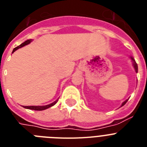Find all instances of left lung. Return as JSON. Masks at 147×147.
Masks as SVG:
<instances>
[{"mask_svg": "<svg viewBox=\"0 0 147 147\" xmlns=\"http://www.w3.org/2000/svg\"><path fill=\"white\" fill-rule=\"evenodd\" d=\"M131 59H132V60L133 61V63H132V64H133V67H134V68H135V70H136V73H138V65H137V63H136V61H135V59H133V58L131 57ZM127 100L124 101V102H123V103H122V105H121V107H122V106H124V105H125L126 103H127Z\"/></svg>", "mask_w": 147, "mask_h": 147, "instance_id": "1", "label": "left lung"}]
</instances>
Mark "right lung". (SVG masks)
I'll use <instances>...</instances> for the list:
<instances>
[{
	"instance_id": "add662e5",
	"label": "right lung",
	"mask_w": 147,
	"mask_h": 147,
	"mask_svg": "<svg viewBox=\"0 0 147 147\" xmlns=\"http://www.w3.org/2000/svg\"><path fill=\"white\" fill-rule=\"evenodd\" d=\"M31 42H32V40H26V41H25V42H23V43L20 44V45H18V46H17L16 48H15V49H13L12 53L15 52V51L18 50V49H20V48H22V47H23V46H25V45H28V44H29ZM58 99H59V98H58ZM58 99L56 100L55 102H53V103L49 104V105H44V106H23V107H24V108L29 109V110H45V109H48V108H49V107L54 106V105H55V104L58 102Z\"/></svg>"
}]
</instances>
